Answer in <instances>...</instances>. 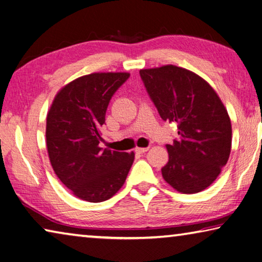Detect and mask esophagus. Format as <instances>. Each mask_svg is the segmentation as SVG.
<instances>
[{
    "mask_svg": "<svg viewBox=\"0 0 262 262\" xmlns=\"http://www.w3.org/2000/svg\"><path fill=\"white\" fill-rule=\"evenodd\" d=\"M149 150V148L147 147V148H136L135 149V152H137V154H144V152H147Z\"/></svg>",
    "mask_w": 262,
    "mask_h": 262,
    "instance_id": "esophagus-1",
    "label": "esophagus"
}]
</instances>
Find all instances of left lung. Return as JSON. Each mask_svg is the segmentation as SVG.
Wrapping results in <instances>:
<instances>
[{
  "label": "left lung",
  "mask_w": 262,
  "mask_h": 262,
  "mask_svg": "<svg viewBox=\"0 0 262 262\" xmlns=\"http://www.w3.org/2000/svg\"><path fill=\"white\" fill-rule=\"evenodd\" d=\"M150 99L164 121L178 123L179 139L166 144L164 180L183 194L214 183L231 151V121L214 89L177 66L140 70Z\"/></svg>",
  "instance_id": "8db88e82"
}]
</instances>
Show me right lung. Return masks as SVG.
<instances>
[{"mask_svg": "<svg viewBox=\"0 0 262 262\" xmlns=\"http://www.w3.org/2000/svg\"><path fill=\"white\" fill-rule=\"evenodd\" d=\"M128 73H95L57 92L47 114L46 142L53 170L66 187L89 202L108 200L125 184L134 152L100 148V127Z\"/></svg>", "mask_w": 262, "mask_h": 262, "instance_id": "1", "label": "right lung"}]
</instances>
